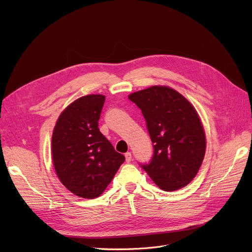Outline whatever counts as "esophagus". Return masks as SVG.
<instances>
[{
    "instance_id": "1",
    "label": "esophagus",
    "mask_w": 252,
    "mask_h": 252,
    "mask_svg": "<svg viewBox=\"0 0 252 252\" xmlns=\"http://www.w3.org/2000/svg\"><path fill=\"white\" fill-rule=\"evenodd\" d=\"M125 159H126V162H127V163H130L131 160H132V155H131L130 152H127V153L125 154Z\"/></svg>"
}]
</instances>
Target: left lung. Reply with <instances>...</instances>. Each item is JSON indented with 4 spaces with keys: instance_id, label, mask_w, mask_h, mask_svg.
<instances>
[{
    "instance_id": "left-lung-1",
    "label": "left lung",
    "mask_w": 252,
    "mask_h": 252,
    "mask_svg": "<svg viewBox=\"0 0 252 252\" xmlns=\"http://www.w3.org/2000/svg\"><path fill=\"white\" fill-rule=\"evenodd\" d=\"M146 119L154 154L142 169L161 189L189 185L198 173L206 150L205 132L195 107L181 93L152 86L130 94Z\"/></svg>"
}]
</instances>
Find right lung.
Wrapping results in <instances>:
<instances>
[{
	"instance_id": "add662e5",
	"label": "right lung",
	"mask_w": 252,
	"mask_h": 252,
	"mask_svg": "<svg viewBox=\"0 0 252 252\" xmlns=\"http://www.w3.org/2000/svg\"><path fill=\"white\" fill-rule=\"evenodd\" d=\"M105 96L90 94L71 102L52 134V160L62 184L76 196L94 199L112 182L125 157L100 132Z\"/></svg>"
}]
</instances>
